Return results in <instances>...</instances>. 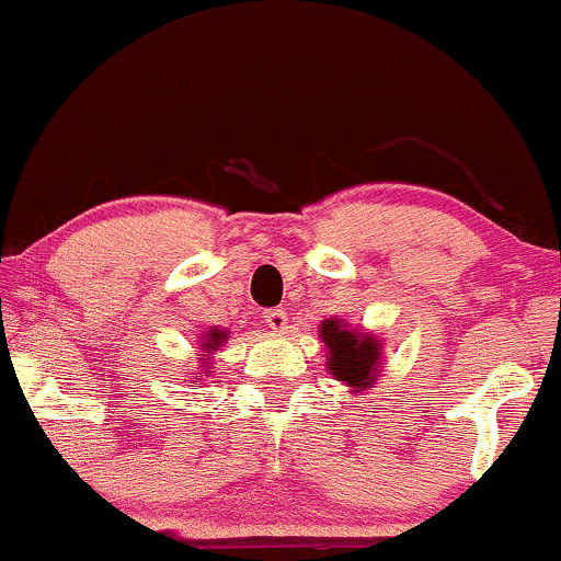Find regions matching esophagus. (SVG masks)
<instances>
[{
  "mask_svg": "<svg viewBox=\"0 0 561 561\" xmlns=\"http://www.w3.org/2000/svg\"><path fill=\"white\" fill-rule=\"evenodd\" d=\"M265 322L275 330V333H280V335L288 333V312H286V309H267Z\"/></svg>",
  "mask_w": 561,
  "mask_h": 561,
  "instance_id": "obj_1",
  "label": "esophagus"
}]
</instances>
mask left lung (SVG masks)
Instances as JSON below:
<instances>
[{
    "instance_id": "1",
    "label": "left lung",
    "mask_w": 561,
    "mask_h": 561,
    "mask_svg": "<svg viewBox=\"0 0 561 561\" xmlns=\"http://www.w3.org/2000/svg\"><path fill=\"white\" fill-rule=\"evenodd\" d=\"M320 341L328 351V371L354 396L377 385L382 375L385 345L375 333H364L337 317H330L320 324Z\"/></svg>"
}]
</instances>
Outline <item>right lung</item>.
<instances>
[{"label":"right lung","instance_id":"add662e5","mask_svg":"<svg viewBox=\"0 0 561 561\" xmlns=\"http://www.w3.org/2000/svg\"><path fill=\"white\" fill-rule=\"evenodd\" d=\"M226 341H228V330L210 328V330H205V333H199V351H197V356H199L197 369L199 371H195V377H190V379H186V382L197 385L199 379L210 375L213 364H216V362H213V358H216V354L220 351V345H224Z\"/></svg>","mask_w":561,"mask_h":561}]
</instances>
